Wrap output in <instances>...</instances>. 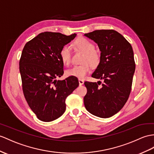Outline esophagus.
I'll return each mask as SVG.
<instances>
[{"label": "esophagus", "instance_id": "esophagus-1", "mask_svg": "<svg viewBox=\"0 0 154 154\" xmlns=\"http://www.w3.org/2000/svg\"><path fill=\"white\" fill-rule=\"evenodd\" d=\"M78 82H79V84H80V85H83V84H84V81L83 80H82V79H78Z\"/></svg>", "mask_w": 154, "mask_h": 154}]
</instances>
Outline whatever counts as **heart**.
<instances>
[{
	"instance_id": "b5f03b06",
	"label": "heart",
	"mask_w": 154,
	"mask_h": 154,
	"mask_svg": "<svg viewBox=\"0 0 154 154\" xmlns=\"http://www.w3.org/2000/svg\"><path fill=\"white\" fill-rule=\"evenodd\" d=\"M74 46L78 50L84 53L81 60V65H74L66 70L68 76H74L78 78H84L90 70V66L93 68L99 65L100 62V54L95 50V46L91 41L84 37H80L74 42ZM59 56L65 65H69L71 60L70 48L65 45L59 51Z\"/></svg>"
}]
</instances>
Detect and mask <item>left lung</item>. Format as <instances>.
I'll use <instances>...</instances> for the list:
<instances>
[{"instance_id": "obj_1", "label": "left lung", "mask_w": 154, "mask_h": 154, "mask_svg": "<svg viewBox=\"0 0 154 154\" xmlns=\"http://www.w3.org/2000/svg\"><path fill=\"white\" fill-rule=\"evenodd\" d=\"M99 47L100 62L91 75L103 80L85 82L88 89L84 98L89 112L106 118L120 110L128 100L132 87L135 62L131 44L112 29L96 30L84 35Z\"/></svg>"}]
</instances>
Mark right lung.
<instances>
[{
	"label": "right lung",
	"instance_id": "1",
	"mask_svg": "<svg viewBox=\"0 0 154 154\" xmlns=\"http://www.w3.org/2000/svg\"><path fill=\"white\" fill-rule=\"evenodd\" d=\"M76 36L41 32L26 43L22 51L20 71L23 94L29 107L42 122L54 121L62 116L66 97L79 85L74 76L56 80L64 73L59 51Z\"/></svg>",
	"mask_w": 154,
	"mask_h": 154
}]
</instances>
